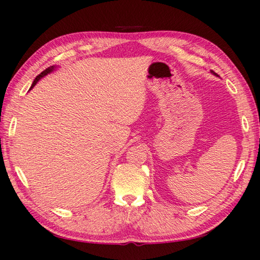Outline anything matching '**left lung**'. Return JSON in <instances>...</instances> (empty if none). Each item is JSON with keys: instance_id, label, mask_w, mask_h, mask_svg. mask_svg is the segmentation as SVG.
Returning a JSON list of instances; mask_svg holds the SVG:
<instances>
[{"instance_id": "8db88e82", "label": "left lung", "mask_w": 260, "mask_h": 260, "mask_svg": "<svg viewBox=\"0 0 260 260\" xmlns=\"http://www.w3.org/2000/svg\"><path fill=\"white\" fill-rule=\"evenodd\" d=\"M211 73H212V74H214V75H216V76H217V74H216V73H214V71H211Z\"/></svg>"}]
</instances>
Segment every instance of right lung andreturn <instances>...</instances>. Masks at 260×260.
<instances>
[{
	"instance_id": "1",
	"label": "right lung",
	"mask_w": 260,
	"mask_h": 260,
	"mask_svg": "<svg viewBox=\"0 0 260 260\" xmlns=\"http://www.w3.org/2000/svg\"><path fill=\"white\" fill-rule=\"evenodd\" d=\"M56 70V66L55 65H53V66H49V68L48 69H46V70H44L43 71V72L42 73H40L39 75H37V78H36L35 80H34V82H32V84H31V86H30V90H31L32 88H34V86L36 85V84H37V82H38V81L40 80V79H43L44 78V76H46V75H47V74H49V73H52L53 72V71H55Z\"/></svg>"
}]
</instances>
